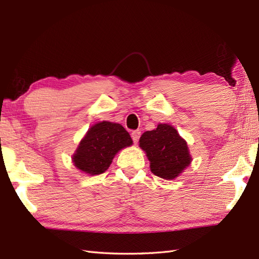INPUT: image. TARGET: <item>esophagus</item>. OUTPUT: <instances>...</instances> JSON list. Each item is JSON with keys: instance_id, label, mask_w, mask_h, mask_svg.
<instances>
[{"instance_id": "1", "label": "esophagus", "mask_w": 259, "mask_h": 259, "mask_svg": "<svg viewBox=\"0 0 259 259\" xmlns=\"http://www.w3.org/2000/svg\"><path fill=\"white\" fill-rule=\"evenodd\" d=\"M140 136H141L140 130H135V131H133V133H131V138H133L135 144H137V142H138Z\"/></svg>"}]
</instances>
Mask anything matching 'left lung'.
I'll return each mask as SVG.
<instances>
[{"label":"left lung","mask_w":259,"mask_h":259,"mask_svg":"<svg viewBox=\"0 0 259 259\" xmlns=\"http://www.w3.org/2000/svg\"><path fill=\"white\" fill-rule=\"evenodd\" d=\"M139 146L149 159L152 174L163 179L178 177L191 162L187 142L167 123L158 124L155 130L142 134Z\"/></svg>","instance_id":"8db88e82"}]
</instances>
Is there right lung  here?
Masks as SVG:
<instances>
[{"mask_svg": "<svg viewBox=\"0 0 259 259\" xmlns=\"http://www.w3.org/2000/svg\"><path fill=\"white\" fill-rule=\"evenodd\" d=\"M133 145L122 125L109 121L93 124L80 141L72 157L74 166L90 176L106 171L118 151Z\"/></svg>", "mask_w": 259, "mask_h": 259, "instance_id": "add662e5", "label": "right lung"}]
</instances>
